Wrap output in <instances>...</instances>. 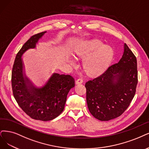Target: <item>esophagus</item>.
<instances>
[{
	"label": "esophagus",
	"instance_id": "34e87169",
	"mask_svg": "<svg viewBox=\"0 0 149 149\" xmlns=\"http://www.w3.org/2000/svg\"><path fill=\"white\" fill-rule=\"evenodd\" d=\"M83 81H84L83 79L79 78V79H78L77 80H76V81H75V84H81L83 83Z\"/></svg>",
	"mask_w": 149,
	"mask_h": 149
}]
</instances>
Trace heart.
I'll use <instances>...</instances> for the list:
<instances>
[{
	"mask_svg": "<svg viewBox=\"0 0 149 149\" xmlns=\"http://www.w3.org/2000/svg\"><path fill=\"white\" fill-rule=\"evenodd\" d=\"M76 55L85 58L83 67L86 72L92 75H97L104 70L113 57V52L111 47L105 46L104 44L97 40L88 41L81 43L75 49ZM73 63V61H70Z\"/></svg>",
	"mask_w": 149,
	"mask_h": 149,
	"instance_id": "heart-1",
	"label": "heart"
}]
</instances>
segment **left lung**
<instances>
[{
	"label": "left lung",
	"mask_w": 149,
	"mask_h": 149,
	"mask_svg": "<svg viewBox=\"0 0 149 149\" xmlns=\"http://www.w3.org/2000/svg\"><path fill=\"white\" fill-rule=\"evenodd\" d=\"M137 81L136 57L125 43L119 62L85 84L87 105L91 115L101 121L120 116L133 100Z\"/></svg>",
	"instance_id": "obj_1"
}]
</instances>
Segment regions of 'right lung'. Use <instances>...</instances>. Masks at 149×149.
Segmentation results:
<instances>
[{
  "instance_id": "add662e5",
  "label": "right lung",
  "mask_w": 149,
  "mask_h": 149,
  "mask_svg": "<svg viewBox=\"0 0 149 149\" xmlns=\"http://www.w3.org/2000/svg\"><path fill=\"white\" fill-rule=\"evenodd\" d=\"M42 32L31 37L20 49L15 59L12 72L13 95L21 109L35 120H52L63 111L69 90L75 86L70 75L53 74L42 88L33 86L23 73L21 56L27 49L35 48L38 39L45 34Z\"/></svg>"
}]
</instances>
